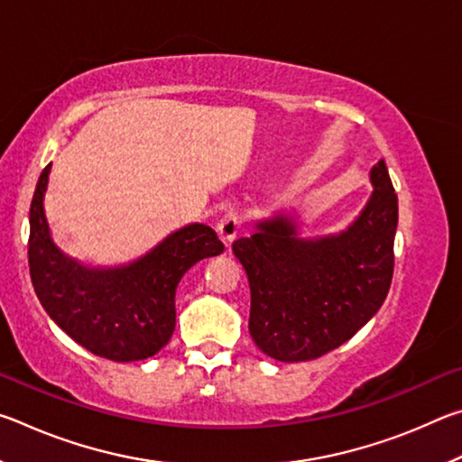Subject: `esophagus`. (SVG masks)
I'll return each mask as SVG.
<instances>
[{
  "mask_svg": "<svg viewBox=\"0 0 462 462\" xmlns=\"http://www.w3.org/2000/svg\"><path fill=\"white\" fill-rule=\"evenodd\" d=\"M217 234L226 246L232 245L240 234V217L236 214H226L220 222H217Z\"/></svg>",
  "mask_w": 462,
  "mask_h": 462,
  "instance_id": "1",
  "label": "esophagus"
}]
</instances>
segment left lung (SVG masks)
<instances>
[{
    "instance_id": "1",
    "label": "left lung",
    "mask_w": 462,
    "mask_h": 462,
    "mask_svg": "<svg viewBox=\"0 0 462 462\" xmlns=\"http://www.w3.org/2000/svg\"><path fill=\"white\" fill-rule=\"evenodd\" d=\"M371 183L361 216L340 234L300 238L291 217L279 214L232 245L250 285L248 332L267 356L283 363L324 356L385 301L397 228L385 161L371 169Z\"/></svg>"
}]
</instances>
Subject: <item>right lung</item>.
<instances>
[{
    "mask_svg": "<svg viewBox=\"0 0 462 462\" xmlns=\"http://www.w3.org/2000/svg\"><path fill=\"white\" fill-rule=\"evenodd\" d=\"M51 165L30 203L28 264L34 291L60 330L89 353L116 363L159 353L175 330V291L195 263L224 253L209 226L189 224L138 261L101 269L67 256L51 238L44 191Z\"/></svg>",
    "mask_w": 462,
    "mask_h": 462,
    "instance_id": "obj_1",
    "label": "right lung"
}]
</instances>
